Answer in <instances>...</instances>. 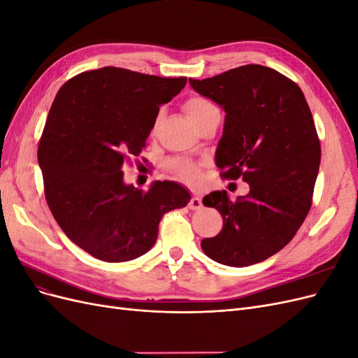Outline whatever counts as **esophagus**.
Segmentation results:
<instances>
[{"mask_svg":"<svg viewBox=\"0 0 358 358\" xmlns=\"http://www.w3.org/2000/svg\"><path fill=\"white\" fill-rule=\"evenodd\" d=\"M201 206H203L201 199H200L199 196H192L191 200H189L188 208H189L191 210H199V209H201Z\"/></svg>","mask_w":358,"mask_h":358,"instance_id":"esophagus-1","label":"esophagus"}]
</instances>
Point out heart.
Here are the masks:
<instances>
[{"mask_svg": "<svg viewBox=\"0 0 358 358\" xmlns=\"http://www.w3.org/2000/svg\"><path fill=\"white\" fill-rule=\"evenodd\" d=\"M185 110L189 115L191 121L196 125H199L206 116L218 109H216V106L212 101L204 99V96H192V99H189L185 103ZM169 169L173 171V175H175L178 179H180L185 183H189V185L197 183L201 178L200 166L191 159H185V158L171 159L169 162Z\"/></svg>", "mask_w": 358, "mask_h": 358, "instance_id": "obj_1", "label": "heart"}]
</instances>
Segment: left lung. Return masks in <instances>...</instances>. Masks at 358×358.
Instances as JSON below:
<instances>
[{
    "instance_id": "8db88e82",
    "label": "left lung",
    "mask_w": 358,
    "mask_h": 358,
    "mask_svg": "<svg viewBox=\"0 0 358 358\" xmlns=\"http://www.w3.org/2000/svg\"><path fill=\"white\" fill-rule=\"evenodd\" d=\"M189 83L225 112L216 149L221 176L249 183L236 201L225 191L203 199L224 220L218 236L201 241L203 252L231 267L264 262L296 236L312 206L321 146L305 95L258 64Z\"/></svg>"
}]
</instances>
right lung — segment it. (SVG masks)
<instances>
[{
  "label": "right lung",
  "instance_id": "right-lung-1",
  "mask_svg": "<svg viewBox=\"0 0 358 358\" xmlns=\"http://www.w3.org/2000/svg\"><path fill=\"white\" fill-rule=\"evenodd\" d=\"M187 78H158L117 67L83 71L61 86L38 143L45 197L69 239L107 263L134 259L158 237L162 215L185 208L189 192L157 180L148 191L124 183Z\"/></svg>",
  "mask_w": 358,
  "mask_h": 358
}]
</instances>
